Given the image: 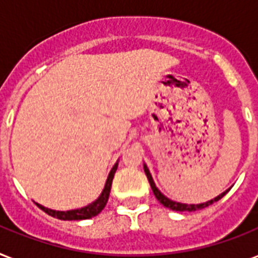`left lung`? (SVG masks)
Here are the masks:
<instances>
[{
	"label": "left lung",
	"instance_id": "left-lung-1",
	"mask_svg": "<svg viewBox=\"0 0 258 258\" xmlns=\"http://www.w3.org/2000/svg\"><path fill=\"white\" fill-rule=\"evenodd\" d=\"M144 169H145V173H146V176H148V179H149V183H150V187H152V190H153L154 196H156V198L158 200V202H160V204H163L165 208L172 209V211H176V212L200 211V209H204V208L209 207V205H212V204H215L216 201L221 200V198L226 196L227 192L230 191V188H228V190H226L224 192H221L220 196H217L216 198H213V200H211V201L202 202V204H197V205H196V204H190V205H188V204H180V202H175V201H172V200H169V198L165 197L163 192L160 191V190L156 187V184H154V182H153V177H152V175H150V172H149V169L146 165H144Z\"/></svg>",
	"mask_w": 258,
	"mask_h": 258
}]
</instances>
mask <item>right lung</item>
<instances>
[{"mask_svg": "<svg viewBox=\"0 0 258 258\" xmlns=\"http://www.w3.org/2000/svg\"><path fill=\"white\" fill-rule=\"evenodd\" d=\"M117 169V163L114 164L112 171L109 172V176L106 179V183H105V187L101 192V196L94 202H91L90 205H87L85 208H81V209H74V211H53V209H49V208H45L37 204L38 207L41 208L42 211L46 212L47 215H50L51 217H57L60 220H85V219H91V217L97 216L102 209L106 205L108 202V198H109L110 187H112V180H113L114 172Z\"/></svg>", "mask_w": 258, "mask_h": 258, "instance_id": "obj_1", "label": "right lung"}]
</instances>
